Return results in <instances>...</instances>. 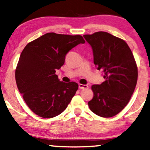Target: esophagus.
Here are the masks:
<instances>
[{"label":"esophagus","instance_id":"1","mask_svg":"<svg viewBox=\"0 0 150 150\" xmlns=\"http://www.w3.org/2000/svg\"><path fill=\"white\" fill-rule=\"evenodd\" d=\"M79 87L80 89H85L88 87V85H83V84H79Z\"/></svg>","mask_w":150,"mask_h":150}]
</instances>
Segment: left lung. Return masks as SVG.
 I'll list each match as a JSON object with an SVG mask.
<instances>
[{"label":"left lung","mask_w":150,"mask_h":150,"mask_svg":"<svg viewBox=\"0 0 150 150\" xmlns=\"http://www.w3.org/2000/svg\"><path fill=\"white\" fill-rule=\"evenodd\" d=\"M93 50L94 63L103 72L104 81L93 85L94 97L88 102L92 112L101 117L116 115L127 105L138 79L133 54L125 40L105 32L83 36Z\"/></svg>","instance_id":"obj_1"}]
</instances>
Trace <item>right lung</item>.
I'll return each mask as SVG.
<instances>
[{
    "label": "right lung",
    "instance_id": "1",
    "mask_svg": "<svg viewBox=\"0 0 150 150\" xmlns=\"http://www.w3.org/2000/svg\"><path fill=\"white\" fill-rule=\"evenodd\" d=\"M85 42L81 35L51 32L25 47L16 69V82L27 105L36 115L53 118L67 108L79 85L60 81L56 70L63 65L69 50Z\"/></svg>",
    "mask_w": 150,
    "mask_h": 150
}]
</instances>
